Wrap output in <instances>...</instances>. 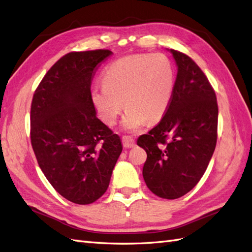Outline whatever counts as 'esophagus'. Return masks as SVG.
I'll use <instances>...</instances> for the list:
<instances>
[{"instance_id": "obj_1", "label": "esophagus", "mask_w": 252, "mask_h": 252, "mask_svg": "<svg viewBox=\"0 0 252 252\" xmlns=\"http://www.w3.org/2000/svg\"><path fill=\"white\" fill-rule=\"evenodd\" d=\"M122 144L126 148H133L136 146V143H135V140L133 137L131 136H124L122 137Z\"/></svg>"}]
</instances>
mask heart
Segmentation results:
<instances>
[{
	"label": "heart",
	"mask_w": 252,
	"mask_h": 252,
	"mask_svg": "<svg viewBox=\"0 0 252 252\" xmlns=\"http://www.w3.org/2000/svg\"><path fill=\"white\" fill-rule=\"evenodd\" d=\"M102 84L92 89L90 98L102 121L114 126L124 108V127L135 132L147 120L158 121L168 108L175 87V69L162 53L122 57L105 69Z\"/></svg>",
	"instance_id": "b5f03b06"
}]
</instances>
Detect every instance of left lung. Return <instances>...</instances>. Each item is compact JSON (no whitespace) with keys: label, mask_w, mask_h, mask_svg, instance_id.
<instances>
[{"label":"left lung","mask_w":252,"mask_h":252,"mask_svg":"<svg viewBox=\"0 0 252 252\" xmlns=\"http://www.w3.org/2000/svg\"><path fill=\"white\" fill-rule=\"evenodd\" d=\"M170 52L178 66L170 104L158 124L137 139L147 152L145 182L164 199L182 197L200 181L215 150L218 124L208 77L189 55Z\"/></svg>","instance_id":"left-lung-1"}]
</instances>
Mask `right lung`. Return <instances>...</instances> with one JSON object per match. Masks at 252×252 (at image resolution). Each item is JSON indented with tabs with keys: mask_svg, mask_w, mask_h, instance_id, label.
<instances>
[{
	"mask_svg": "<svg viewBox=\"0 0 252 252\" xmlns=\"http://www.w3.org/2000/svg\"><path fill=\"white\" fill-rule=\"evenodd\" d=\"M109 50L70 52L36 88L31 106V143L38 165L69 201L90 204L104 193L122 151L120 137L95 116L92 81Z\"/></svg>",
	"mask_w": 252,
	"mask_h": 252,
	"instance_id": "add662e5",
	"label": "right lung"
}]
</instances>
